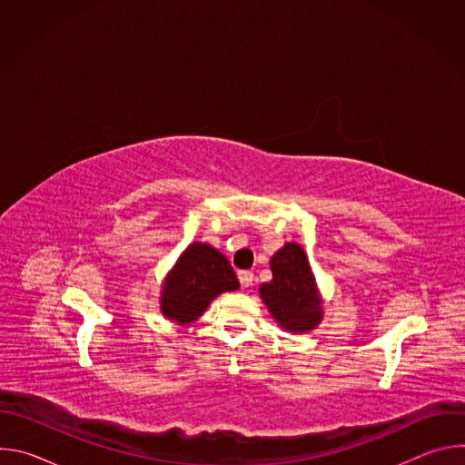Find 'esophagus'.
Segmentation results:
<instances>
[{"label":"esophagus","instance_id":"1","mask_svg":"<svg viewBox=\"0 0 465 465\" xmlns=\"http://www.w3.org/2000/svg\"><path fill=\"white\" fill-rule=\"evenodd\" d=\"M237 276H239V282H241V285H242L244 289L250 287L252 282H253V274H252L250 271H241Z\"/></svg>","mask_w":465,"mask_h":465}]
</instances>
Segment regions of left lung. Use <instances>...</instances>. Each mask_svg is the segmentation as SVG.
Returning <instances> with one entry per match:
<instances>
[{
    "mask_svg": "<svg viewBox=\"0 0 465 465\" xmlns=\"http://www.w3.org/2000/svg\"><path fill=\"white\" fill-rule=\"evenodd\" d=\"M272 280L261 283L259 296L276 323L289 333H309L323 318V300L307 253L298 242H285L271 257Z\"/></svg>",
    "mask_w": 465,
    "mask_h": 465,
    "instance_id": "8db88e82",
    "label": "left lung"
}]
</instances>
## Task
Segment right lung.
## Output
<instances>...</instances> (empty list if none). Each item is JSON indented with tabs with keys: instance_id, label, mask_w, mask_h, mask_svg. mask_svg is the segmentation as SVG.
I'll list each match as a JSON object with an SVG mask.
<instances>
[{
	"instance_id": "1",
	"label": "right lung",
	"mask_w": 465,
	"mask_h": 465,
	"mask_svg": "<svg viewBox=\"0 0 465 465\" xmlns=\"http://www.w3.org/2000/svg\"><path fill=\"white\" fill-rule=\"evenodd\" d=\"M239 289L230 261L208 242H191L167 272L162 292V314L178 325L201 318L223 292Z\"/></svg>"
}]
</instances>
